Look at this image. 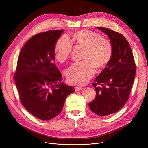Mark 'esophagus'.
<instances>
[{
    "label": "esophagus",
    "mask_w": 148,
    "mask_h": 148,
    "mask_svg": "<svg viewBox=\"0 0 148 148\" xmlns=\"http://www.w3.org/2000/svg\"><path fill=\"white\" fill-rule=\"evenodd\" d=\"M75 91H79L81 90V89H82V87H75Z\"/></svg>",
    "instance_id": "obj_1"
}]
</instances>
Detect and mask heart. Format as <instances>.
Here are the masks:
<instances>
[{
	"instance_id": "obj_1",
	"label": "heart",
	"mask_w": 148,
	"mask_h": 148,
	"mask_svg": "<svg viewBox=\"0 0 148 148\" xmlns=\"http://www.w3.org/2000/svg\"><path fill=\"white\" fill-rule=\"evenodd\" d=\"M71 42L84 48L82 62L75 63L66 71L68 82L83 85L88 82L95 73L96 67L102 68L110 60L113 48L110 41L93 31L82 29L74 32ZM73 45L67 36L63 35L55 47V57L60 63L66 62L71 56Z\"/></svg>"
}]
</instances>
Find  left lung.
<instances>
[{"instance_id": "1", "label": "left lung", "mask_w": 148, "mask_h": 148, "mask_svg": "<svg viewBox=\"0 0 148 148\" xmlns=\"http://www.w3.org/2000/svg\"><path fill=\"white\" fill-rule=\"evenodd\" d=\"M97 28L109 36L113 53L106 67L92 84L96 96L89 106L97 115L105 116L118 112L127 102L136 66L131 49L122 34L106 28Z\"/></svg>"}]
</instances>
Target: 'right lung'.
Instances as JSON below:
<instances>
[{"mask_svg": "<svg viewBox=\"0 0 148 148\" xmlns=\"http://www.w3.org/2000/svg\"><path fill=\"white\" fill-rule=\"evenodd\" d=\"M63 30H51L32 36L18 56L14 81L22 105L32 116L51 120L62 112L73 86L63 79L55 63V47Z\"/></svg>", "mask_w": 148, "mask_h": 148, "instance_id": "add662e5", "label": "right lung"}]
</instances>
